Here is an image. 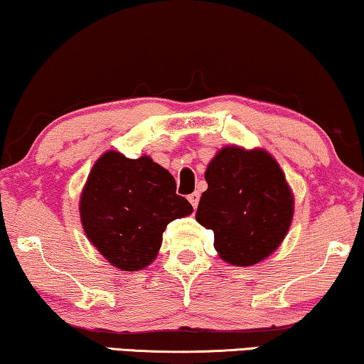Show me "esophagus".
I'll use <instances>...</instances> for the list:
<instances>
[{"label": "esophagus", "mask_w": 364, "mask_h": 364, "mask_svg": "<svg viewBox=\"0 0 364 364\" xmlns=\"http://www.w3.org/2000/svg\"><path fill=\"white\" fill-rule=\"evenodd\" d=\"M187 198H188V202L192 203V207L196 208V207H197V203H198V200H200V193H198V192H193V193H191V196H188Z\"/></svg>", "instance_id": "obj_1"}]
</instances>
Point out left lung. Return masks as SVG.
I'll use <instances>...</instances> for the list:
<instances>
[{
    "label": "left lung",
    "mask_w": 364,
    "mask_h": 364,
    "mask_svg": "<svg viewBox=\"0 0 364 364\" xmlns=\"http://www.w3.org/2000/svg\"><path fill=\"white\" fill-rule=\"evenodd\" d=\"M205 181L196 220L213 230L222 260L250 267L272 255L290 228L295 203L275 159L262 149L223 147Z\"/></svg>",
    "instance_id": "1"
}]
</instances>
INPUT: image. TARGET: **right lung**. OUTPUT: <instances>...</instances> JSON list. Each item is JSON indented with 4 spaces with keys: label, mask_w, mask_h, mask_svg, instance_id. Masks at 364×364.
Instances as JSON below:
<instances>
[{
    "label": "right lung",
    "mask_w": 364,
    "mask_h": 364,
    "mask_svg": "<svg viewBox=\"0 0 364 364\" xmlns=\"http://www.w3.org/2000/svg\"><path fill=\"white\" fill-rule=\"evenodd\" d=\"M171 172L151 157L109 151L94 164L79 212L86 235L112 267L137 272L156 260L167 223L192 213Z\"/></svg>",
    "instance_id": "right-lung-1"
}]
</instances>
